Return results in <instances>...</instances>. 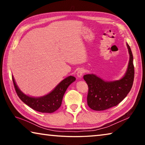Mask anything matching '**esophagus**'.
<instances>
[{"label": "esophagus", "instance_id": "esophagus-1", "mask_svg": "<svg viewBox=\"0 0 145 145\" xmlns=\"http://www.w3.org/2000/svg\"><path fill=\"white\" fill-rule=\"evenodd\" d=\"M84 72H84V70L83 69V68H80V69H78V71H77V77L78 78H80L82 76V75L84 74Z\"/></svg>", "mask_w": 145, "mask_h": 145}]
</instances>
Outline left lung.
I'll return each mask as SVG.
<instances>
[{
	"instance_id": "left-lung-1",
	"label": "left lung",
	"mask_w": 145,
	"mask_h": 145,
	"mask_svg": "<svg viewBox=\"0 0 145 145\" xmlns=\"http://www.w3.org/2000/svg\"><path fill=\"white\" fill-rule=\"evenodd\" d=\"M130 55L129 62L125 74L121 79L114 81H105L94 74L84 75L88 86V105L95 111H104L116 106L127 97L133 85L134 67L133 56L127 43Z\"/></svg>"
}]
</instances>
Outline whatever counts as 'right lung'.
<instances>
[{
	"label": "right lung",
	"instance_id": "1",
	"mask_svg": "<svg viewBox=\"0 0 145 145\" xmlns=\"http://www.w3.org/2000/svg\"><path fill=\"white\" fill-rule=\"evenodd\" d=\"M12 79L16 94L22 101L36 111L52 113L60 107L64 94L76 78L73 76H69L63 80L50 93L41 97H32L25 95L17 86L13 77Z\"/></svg>",
	"mask_w": 145,
	"mask_h": 145
}]
</instances>
